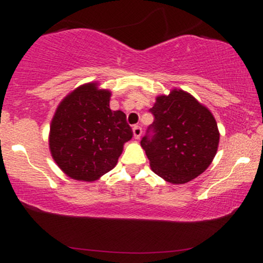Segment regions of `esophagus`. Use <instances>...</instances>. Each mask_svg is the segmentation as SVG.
Masks as SVG:
<instances>
[{
    "label": "esophagus",
    "instance_id": "1",
    "mask_svg": "<svg viewBox=\"0 0 263 263\" xmlns=\"http://www.w3.org/2000/svg\"><path fill=\"white\" fill-rule=\"evenodd\" d=\"M132 131H134V136L135 138H140L141 135H142V128L140 126H134V128H132Z\"/></svg>",
    "mask_w": 263,
    "mask_h": 263
}]
</instances>
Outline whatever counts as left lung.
Masks as SVG:
<instances>
[{
	"label": "left lung",
	"mask_w": 263,
	"mask_h": 263,
	"mask_svg": "<svg viewBox=\"0 0 263 263\" xmlns=\"http://www.w3.org/2000/svg\"><path fill=\"white\" fill-rule=\"evenodd\" d=\"M155 120L142 137L152 171L173 184L188 183L210 165L219 146L213 114L183 90L158 96Z\"/></svg>",
	"instance_id": "left-lung-1"
}]
</instances>
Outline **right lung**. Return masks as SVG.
<instances>
[{"mask_svg": "<svg viewBox=\"0 0 263 263\" xmlns=\"http://www.w3.org/2000/svg\"><path fill=\"white\" fill-rule=\"evenodd\" d=\"M86 84L60 102L52 120L49 147L66 176L92 182L116 165L132 128L122 111L110 108L111 93Z\"/></svg>", "mask_w": 263, "mask_h": 263, "instance_id": "right-lung-1", "label": "right lung"}]
</instances>
